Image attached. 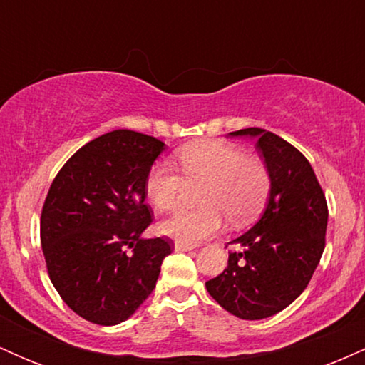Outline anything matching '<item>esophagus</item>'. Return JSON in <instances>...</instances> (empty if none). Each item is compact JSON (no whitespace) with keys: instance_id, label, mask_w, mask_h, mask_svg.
<instances>
[{"instance_id":"esophagus-1","label":"esophagus","mask_w":365,"mask_h":365,"mask_svg":"<svg viewBox=\"0 0 365 365\" xmlns=\"http://www.w3.org/2000/svg\"><path fill=\"white\" fill-rule=\"evenodd\" d=\"M192 249H194L192 245L182 244V242H175V250H177V252H188V250H192Z\"/></svg>"}]
</instances>
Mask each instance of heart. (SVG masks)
I'll return each instance as SVG.
<instances>
[{"label":"heart","mask_w":365,"mask_h":365,"mask_svg":"<svg viewBox=\"0 0 365 365\" xmlns=\"http://www.w3.org/2000/svg\"><path fill=\"white\" fill-rule=\"evenodd\" d=\"M178 175L168 163H158L145 180V192L158 211H175L185 197L187 187L202 185L195 211H182L163 221L165 235L195 245L221 230L225 216L232 225H245L259 215L271 178L266 165L244 149L223 140H200L178 153Z\"/></svg>","instance_id":"heart-1"}]
</instances>
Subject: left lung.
<instances>
[{
    "mask_svg": "<svg viewBox=\"0 0 365 365\" xmlns=\"http://www.w3.org/2000/svg\"><path fill=\"white\" fill-rule=\"evenodd\" d=\"M228 135L255 139L271 187L257 223L228 242L235 247L228 266L206 288L233 316L266 319L311 282L324 250L328 206L311 163L282 137L255 127Z\"/></svg>",
    "mask_w": 365,
    "mask_h": 365,
    "instance_id": "left-lung-1",
    "label": "left lung"
}]
</instances>
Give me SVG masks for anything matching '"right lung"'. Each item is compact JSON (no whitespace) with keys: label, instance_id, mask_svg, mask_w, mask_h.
<instances>
[{"label":"right lung","instance_id":"right-lung-1","mask_svg":"<svg viewBox=\"0 0 365 365\" xmlns=\"http://www.w3.org/2000/svg\"><path fill=\"white\" fill-rule=\"evenodd\" d=\"M165 142L113 130L81 148L56 175L41 216L53 287L83 319L127 321L156 287L171 240L144 238L153 221L145 180Z\"/></svg>","mask_w":365,"mask_h":365}]
</instances>
